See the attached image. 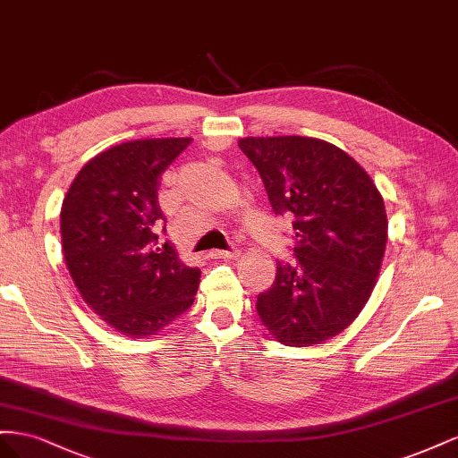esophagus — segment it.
I'll use <instances>...</instances> for the list:
<instances>
[{
  "label": "esophagus",
  "instance_id": "1",
  "mask_svg": "<svg viewBox=\"0 0 458 458\" xmlns=\"http://www.w3.org/2000/svg\"><path fill=\"white\" fill-rule=\"evenodd\" d=\"M208 257H211V259H238V257H240V251H238V250H232V251L213 250V251H208Z\"/></svg>",
  "mask_w": 458,
  "mask_h": 458
}]
</instances>
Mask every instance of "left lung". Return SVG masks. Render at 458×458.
Returning <instances> with one entry per match:
<instances>
[{
	"label": "left lung",
	"mask_w": 458,
	"mask_h": 458,
	"mask_svg": "<svg viewBox=\"0 0 458 458\" xmlns=\"http://www.w3.org/2000/svg\"><path fill=\"white\" fill-rule=\"evenodd\" d=\"M272 211L293 216L295 265L276 263L257 312L276 342L318 345L342 334L367 305L382 268L387 215L367 171L318 138H242Z\"/></svg>",
	"instance_id": "8db88e82"
}]
</instances>
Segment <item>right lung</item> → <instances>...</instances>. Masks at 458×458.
Instances as JSON below:
<instances>
[{
	"label": "right lung",
	"mask_w": 458,
	"mask_h": 458,
	"mask_svg": "<svg viewBox=\"0 0 458 458\" xmlns=\"http://www.w3.org/2000/svg\"><path fill=\"white\" fill-rule=\"evenodd\" d=\"M191 138L132 140L89 159L64 195V265L86 305L128 337H149L186 312L201 272L159 243L161 174ZM165 230V226H163Z\"/></svg>",
	"instance_id": "1"
}]
</instances>
